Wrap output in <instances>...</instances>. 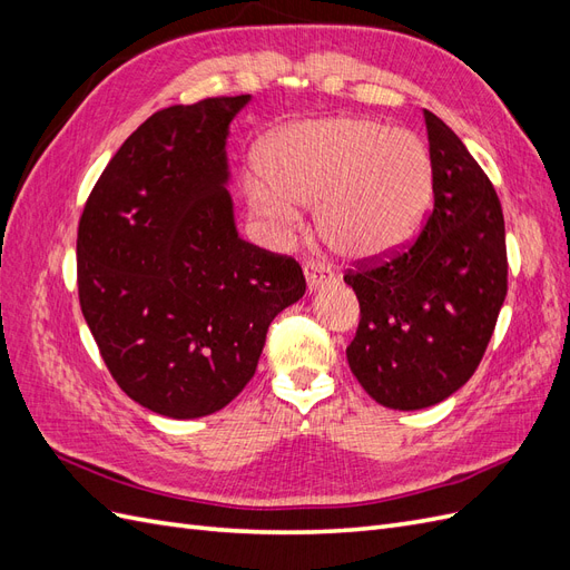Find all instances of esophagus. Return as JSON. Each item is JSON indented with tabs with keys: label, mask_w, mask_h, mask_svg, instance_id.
<instances>
[{
	"label": "esophagus",
	"mask_w": 570,
	"mask_h": 570,
	"mask_svg": "<svg viewBox=\"0 0 570 570\" xmlns=\"http://www.w3.org/2000/svg\"><path fill=\"white\" fill-rule=\"evenodd\" d=\"M304 278H306L308 292H316V289H321L325 285H333L335 283L333 271L327 268L325 264H316V262H306L304 264Z\"/></svg>",
	"instance_id": "esophagus-1"
}]
</instances>
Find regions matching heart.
I'll use <instances>...</instances> for the list:
<instances>
[{"instance_id":"b5f03b06","label":"heart","mask_w":570,"mask_h":570,"mask_svg":"<svg viewBox=\"0 0 570 570\" xmlns=\"http://www.w3.org/2000/svg\"><path fill=\"white\" fill-rule=\"evenodd\" d=\"M247 176L258 216L292 226L316 204L321 237L344 258L373 262L419 233L433 197V161L406 130L373 118L306 120L275 132Z\"/></svg>"}]
</instances>
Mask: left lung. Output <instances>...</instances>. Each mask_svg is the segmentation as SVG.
I'll list each match as a JSON object with an SVG mask.
<instances>
[{
    "label": "left lung",
    "mask_w": 570,
    "mask_h": 570,
    "mask_svg": "<svg viewBox=\"0 0 570 570\" xmlns=\"http://www.w3.org/2000/svg\"><path fill=\"white\" fill-rule=\"evenodd\" d=\"M435 206L416 243L344 275L361 306L350 368L377 404L435 406L469 383L507 297L502 204L456 132L423 111Z\"/></svg>",
    "instance_id": "left-lung-1"
}]
</instances>
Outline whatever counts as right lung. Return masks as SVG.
<instances>
[{"mask_svg":"<svg viewBox=\"0 0 570 570\" xmlns=\"http://www.w3.org/2000/svg\"><path fill=\"white\" fill-rule=\"evenodd\" d=\"M252 95L149 116L99 176L78 226V295L132 402L209 416L252 381L271 321L302 299L295 258L245 243L228 135Z\"/></svg>","mask_w":570,"mask_h":570,"instance_id":"1","label":"right lung"}]
</instances>
